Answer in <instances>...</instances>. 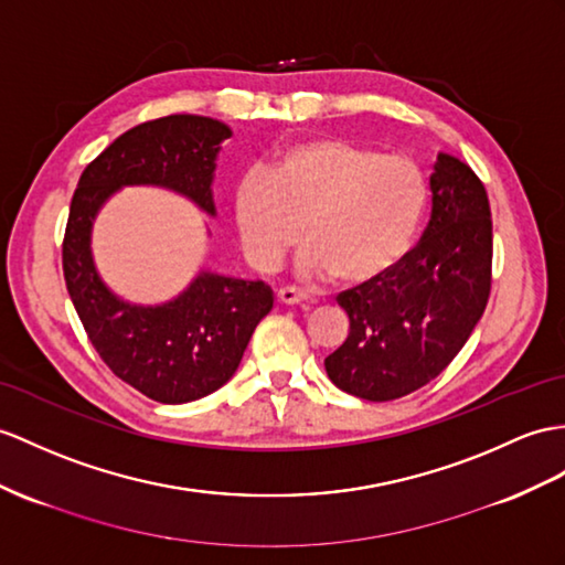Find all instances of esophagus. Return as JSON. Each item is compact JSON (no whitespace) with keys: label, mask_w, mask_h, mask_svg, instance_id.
<instances>
[{"label":"esophagus","mask_w":565,"mask_h":565,"mask_svg":"<svg viewBox=\"0 0 565 565\" xmlns=\"http://www.w3.org/2000/svg\"><path fill=\"white\" fill-rule=\"evenodd\" d=\"M278 301H280V305H287V307H309L311 305V299L305 292L295 290V287H280Z\"/></svg>","instance_id":"34e87169"}]
</instances>
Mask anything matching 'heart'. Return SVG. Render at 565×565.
<instances>
[{
    "label": "heart",
    "instance_id": "b5f03b06",
    "mask_svg": "<svg viewBox=\"0 0 565 565\" xmlns=\"http://www.w3.org/2000/svg\"><path fill=\"white\" fill-rule=\"evenodd\" d=\"M426 194V179L409 158L311 136L244 174L235 194L237 235L249 264L273 273L295 246L299 223L307 244L297 270L305 278L369 282L407 254Z\"/></svg>",
    "mask_w": 565,
    "mask_h": 565
}]
</instances>
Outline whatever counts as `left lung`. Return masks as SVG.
Instances as JSON below:
<instances>
[{
    "instance_id": "8db88e82",
    "label": "left lung",
    "mask_w": 565,
    "mask_h": 565,
    "mask_svg": "<svg viewBox=\"0 0 565 565\" xmlns=\"http://www.w3.org/2000/svg\"><path fill=\"white\" fill-rule=\"evenodd\" d=\"M431 220L415 249L376 280L338 295L350 333L326 356L340 391L386 403L426 386L452 362L491 292V209L470 164L438 153Z\"/></svg>"
}]
</instances>
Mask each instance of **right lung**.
<instances>
[{
    "label": "right lung",
    "instance_id": "right-lung-1",
    "mask_svg": "<svg viewBox=\"0 0 565 565\" xmlns=\"http://www.w3.org/2000/svg\"><path fill=\"white\" fill-rule=\"evenodd\" d=\"M227 124L170 115L121 134L78 179L62 244L68 297L113 374L150 401L182 405L211 395L235 376L258 321L273 309L264 280L201 270L162 305L117 297L95 268L93 223L121 186H160L215 215L213 174Z\"/></svg>",
    "mask_w": 565,
    "mask_h": 565
}]
</instances>
